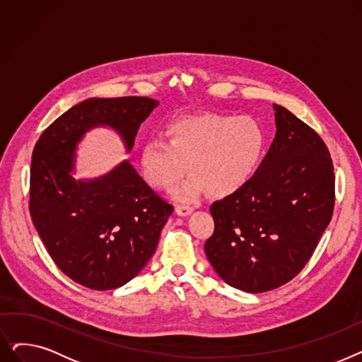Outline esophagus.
Returning <instances> with one entry per match:
<instances>
[{
  "label": "esophagus",
  "instance_id": "1",
  "mask_svg": "<svg viewBox=\"0 0 362 362\" xmlns=\"http://www.w3.org/2000/svg\"><path fill=\"white\" fill-rule=\"evenodd\" d=\"M194 211V206L192 205H185V204H180V205H177L176 206V213L179 214V216H189Z\"/></svg>",
  "mask_w": 362,
  "mask_h": 362
}]
</instances>
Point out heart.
I'll return each mask as SVG.
<instances>
[{"label": "heart", "instance_id": "obj_1", "mask_svg": "<svg viewBox=\"0 0 362 362\" xmlns=\"http://www.w3.org/2000/svg\"><path fill=\"white\" fill-rule=\"evenodd\" d=\"M167 139L142 146L141 168L157 189L173 187L187 171L192 176L175 189V198L192 201L205 189L229 197L251 180L265 149V130L251 116L197 114L171 123Z\"/></svg>", "mask_w": 362, "mask_h": 362}]
</instances>
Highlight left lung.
<instances>
[{
	"label": "left lung",
	"mask_w": 362,
	"mask_h": 362,
	"mask_svg": "<svg viewBox=\"0 0 362 362\" xmlns=\"http://www.w3.org/2000/svg\"><path fill=\"white\" fill-rule=\"evenodd\" d=\"M255 175L210 206L205 254L230 286L261 293L291 281L313 257L334 208V171L318 133L281 105Z\"/></svg>",
	"instance_id": "1"
}]
</instances>
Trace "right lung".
<instances>
[{
    "label": "right lung",
    "mask_w": 362,
    "mask_h": 362,
    "mask_svg": "<svg viewBox=\"0 0 362 362\" xmlns=\"http://www.w3.org/2000/svg\"><path fill=\"white\" fill-rule=\"evenodd\" d=\"M158 105L146 97L90 98L71 107L37 139L29 211L45 248L67 277L93 291L123 286L154 255L173 205L127 161L93 180L70 175L78 142L90 127L117 130L132 149L141 123Z\"/></svg>",
    "instance_id": "1"
}]
</instances>
